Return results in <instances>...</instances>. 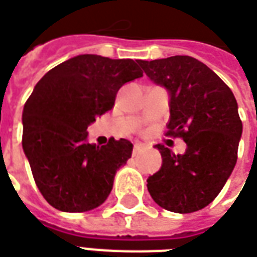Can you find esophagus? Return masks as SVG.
Wrapping results in <instances>:
<instances>
[{"instance_id": "obj_1", "label": "esophagus", "mask_w": 257, "mask_h": 257, "mask_svg": "<svg viewBox=\"0 0 257 257\" xmlns=\"http://www.w3.org/2000/svg\"><path fill=\"white\" fill-rule=\"evenodd\" d=\"M144 148H145V146L141 145V144H135V146H134V155H137L138 152H139V151H142Z\"/></svg>"}]
</instances>
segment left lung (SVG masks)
Wrapping results in <instances>:
<instances>
[{
  "instance_id": "obj_1",
  "label": "left lung",
  "mask_w": 257,
  "mask_h": 257,
  "mask_svg": "<svg viewBox=\"0 0 257 257\" xmlns=\"http://www.w3.org/2000/svg\"><path fill=\"white\" fill-rule=\"evenodd\" d=\"M155 84L171 93L168 137L182 138L186 152L175 155L158 144L162 166L148 178L161 208L192 213L208 206L225 186L237 161L242 120L230 88L195 58L176 55L141 61Z\"/></svg>"
}]
</instances>
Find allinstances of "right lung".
<instances>
[{"mask_svg": "<svg viewBox=\"0 0 257 257\" xmlns=\"http://www.w3.org/2000/svg\"><path fill=\"white\" fill-rule=\"evenodd\" d=\"M144 75L141 61L78 55L48 71L23 112V149L41 195L62 212H86L111 193L134 145L109 138L88 144L86 128L111 111L126 82Z\"/></svg>", "mask_w": 257, "mask_h": 257, "instance_id": "1", "label": "right lung"}]
</instances>
